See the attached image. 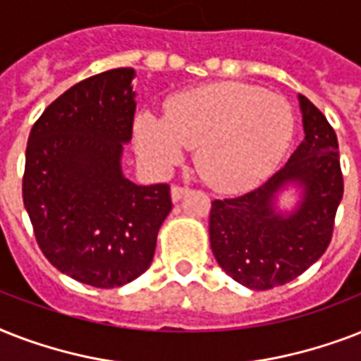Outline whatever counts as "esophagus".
I'll return each instance as SVG.
<instances>
[{"label":"esophagus","instance_id":"esophagus-1","mask_svg":"<svg viewBox=\"0 0 361 361\" xmlns=\"http://www.w3.org/2000/svg\"><path fill=\"white\" fill-rule=\"evenodd\" d=\"M187 192H189V187L174 185V187H172V191H170V195H172V200H174V202H180L181 198L185 197Z\"/></svg>","mask_w":361,"mask_h":361}]
</instances>
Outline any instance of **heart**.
<instances>
[{
	"label": "heart",
	"instance_id": "obj_1",
	"mask_svg": "<svg viewBox=\"0 0 361 361\" xmlns=\"http://www.w3.org/2000/svg\"><path fill=\"white\" fill-rule=\"evenodd\" d=\"M296 130L290 103L252 84L217 82L176 93L164 118L142 112L136 149L155 169L180 163L197 147V169L219 191L257 185L285 157Z\"/></svg>",
	"mask_w": 361,
	"mask_h": 361
}]
</instances>
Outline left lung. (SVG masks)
Wrapping results in <instances>:
<instances>
[{"label": "left lung", "mask_w": 361, "mask_h": 361, "mask_svg": "<svg viewBox=\"0 0 361 361\" xmlns=\"http://www.w3.org/2000/svg\"><path fill=\"white\" fill-rule=\"evenodd\" d=\"M298 99L305 138L288 163L257 189L214 200L209 209L215 260L252 290L285 285L324 255L343 198L336 130L307 97ZM286 183L302 187V200L292 214L283 216L274 212L273 202Z\"/></svg>", "instance_id": "left-lung-1"}]
</instances>
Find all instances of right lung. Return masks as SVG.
<instances>
[{
  "label": "right lung",
  "instance_id": "obj_1",
  "mask_svg": "<svg viewBox=\"0 0 361 361\" xmlns=\"http://www.w3.org/2000/svg\"><path fill=\"white\" fill-rule=\"evenodd\" d=\"M135 69L104 71L69 87L31 127L22 197L54 268L84 285L116 288L153 260L172 209L170 187L136 185L121 172L133 136Z\"/></svg>",
  "mask_w": 361,
  "mask_h": 361
}]
</instances>
